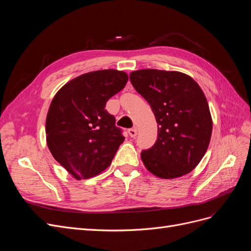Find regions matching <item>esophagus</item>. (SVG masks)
Instances as JSON below:
<instances>
[{
	"label": "esophagus",
	"mask_w": 251,
	"mask_h": 251,
	"mask_svg": "<svg viewBox=\"0 0 251 251\" xmlns=\"http://www.w3.org/2000/svg\"><path fill=\"white\" fill-rule=\"evenodd\" d=\"M128 134H130L132 138H135L136 136H137V128H136V127L130 128V130H128Z\"/></svg>",
	"instance_id": "34e87169"
}]
</instances>
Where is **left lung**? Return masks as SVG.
<instances>
[{
    "instance_id": "obj_1",
    "label": "left lung",
    "mask_w": 251,
    "mask_h": 251,
    "mask_svg": "<svg viewBox=\"0 0 251 251\" xmlns=\"http://www.w3.org/2000/svg\"><path fill=\"white\" fill-rule=\"evenodd\" d=\"M130 80L158 124L155 144L141 151L143 164L163 179L192 172L206 153L212 131L208 103L198 83L184 73L157 69L134 71Z\"/></svg>"
}]
</instances>
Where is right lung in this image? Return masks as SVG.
<instances>
[{
    "label": "right lung",
    "instance_id": "add662e5",
    "mask_svg": "<svg viewBox=\"0 0 251 251\" xmlns=\"http://www.w3.org/2000/svg\"><path fill=\"white\" fill-rule=\"evenodd\" d=\"M127 74L100 70L70 80L53 98L46 119L47 144L55 160L76 179L100 174L125 137L105 103L123 90Z\"/></svg>",
    "mask_w": 251,
    "mask_h": 251
}]
</instances>
